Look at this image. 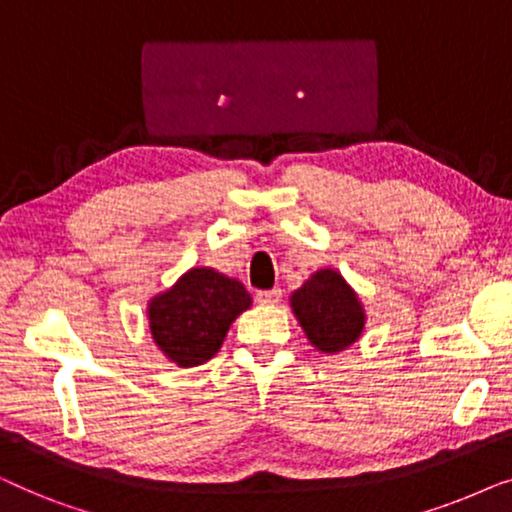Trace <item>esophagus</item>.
I'll list each match as a JSON object with an SVG mask.
<instances>
[{"instance_id": "obj_1", "label": "esophagus", "mask_w": 512, "mask_h": 512, "mask_svg": "<svg viewBox=\"0 0 512 512\" xmlns=\"http://www.w3.org/2000/svg\"><path fill=\"white\" fill-rule=\"evenodd\" d=\"M279 298H282V289H270V291L256 293V303H261V305H277Z\"/></svg>"}]
</instances>
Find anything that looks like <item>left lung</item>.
<instances>
[{
  "mask_svg": "<svg viewBox=\"0 0 512 512\" xmlns=\"http://www.w3.org/2000/svg\"><path fill=\"white\" fill-rule=\"evenodd\" d=\"M293 317L321 354L345 352L366 328V307L352 284L333 268H319L289 296Z\"/></svg>",
  "mask_w": 512,
  "mask_h": 512,
  "instance_id": "1",
  "label": "left lung"
}]
</instances>
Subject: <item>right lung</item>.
<instances>
[{
	"mask_svg": "<svg viewBox=\"0 0 512 512\" xmlns=\"http://www.w3.org/2000/svg\"><path fill=\"white\" fill-rule=\"evenodd\" d=\"M251 307L242 282L223 272L193 265L170 289L146 303L151 340L179 368H195L219 352L233 321Z\"/></svg>",
	"mask_w": 512,
	"mask_h": 512,
	"instance_id": "right-lung-1",
	"label": "right lung"
}]
</instances>
